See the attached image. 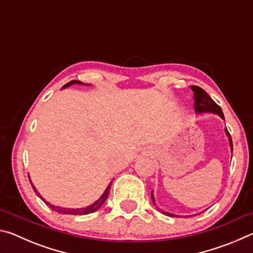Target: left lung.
Listing matches in <instances>:
<instances>
[{
  "mask_svg": "<svg viewBox=\"0 0 253 253\" xmlns=\"http://www.w3.org/2000/svg\"><path fill=\"white\" fill-rule=\"evenodd\" d=\"M191 89H192V90H193V92H194V99H195L194 105H195V111H196V113H198V114L212 113V114L217 115V116H220L222 119H224L223 111H222V109L220 108V106H217V105L215 104V102L213 101L212 98L210 97V96L208 95V93L203 90L202 88L198 87V85H192ZM224 131H225L226 137H228V139H229V144H230L231 152H232V151H233L232 139H231V136H230V134H229L228 129H226V127H225ZM151 196H152V201H153L154 205H156L155 198H154L153 192H152ZM156 208H157V207H156ZM157 210H160V211H161L163 214H165V215H168V216H178V215H176V214H173V213H169V212H165V211H163V210L158 209V208H157Z\"/></svg>",
  "mask_w": 253,
  "mask_h": 253,
  "instance_id": "8db88e82",
  "label": "left lung"
}]
</instances>
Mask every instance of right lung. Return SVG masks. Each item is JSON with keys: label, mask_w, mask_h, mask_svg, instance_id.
I'll return each mask as SVG.
<instances>
[{"label": "right lung", "mask_w": 253, "mask_h": 253, "mask_svg": "<svg viewBox=\"0 0 253 253\" xmlns=\"http://www.w3.org/2000/svg\"><path fill=\"white\" fill-rule=\"evenodd\" d=\"M71 84H84V83H81V81H78V80H72V81H70V83H68L67 84H65L62 87V89H65V88H67V87H69V85H71ZM31 182V181H30ZM111 183H113V181H111L109 184H108V186H107V188L105 190V192L104 193H102V195L100 196L99 199H98L96 202H93L92 204H90V205H88V207H85V208H80V209H70V208H61V207H57V205H53V204H51V203H49L48 201H45V199H43L41 196V194L39 193V192H38V190L36 188V186L33 185L32 184V182H31V185H32V188H33V191L36 192V194L39 196V198L43 201V202L48 205V207L50 208V209H52L53 211H55V212H58V213H61V214H70V215H84V214H89V213H93V212H96L98 209H100V207L102 204L105 203V201L107 200V198H108V195H109V190H110V186H111Z\"/></svg>", "instance_id": "1"}]
</instances>
